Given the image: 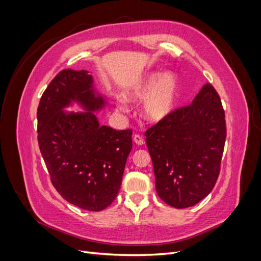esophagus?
I'll use <instances>...</instances> for the list:
<instances>
[{
	"mask_svg": "<svg viewBox=\"0 0 261 261\" xmlns=\"http://www.w3.org/2000/svg\"><path fill=\"white\" fill-rule=\"evenodd\" d=\"M133 140H134V143H135L136 145H139V146H141V145H144V144H145V140H144V138L141 137L140 135H134Z\"/></svg>",
	"mask_w": 261,
	"mask_h": 261,
	"instance_id": "34e87169",
	"label": "esophagus"
}]
</instances>
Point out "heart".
I'll return each instance as SVG.
<instances>
[{"instance_id":"obj_1","label":"heart","mask_w":261,"mask_h":261,"mask_svg":"<svg viewBox=\"0 0 261 261\" xmlns=\"http://www.w3.org/2000/svg\"><path fill=\"white\" fill-rule=\"evenodd\" d=\"M126 101H143V115L150 122H162L175 111L179 98V84L174 73L151 72L134 84L123 93ZM117 109L124 111V100L120 99Z\"/></svg>"}]
</instances>
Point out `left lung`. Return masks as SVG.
<instances>
[{"mask_svg":"<svg viewBox=\"0 0 261 261\" xmlns=\"http://www.w3.org/2000/svg\"><path fill=\"white\" fill-rule=\"evenodd\" d=\"M145 136L156 193L165 203L183 209L210 194L226 137L222 103L210 84L202 86L192 105L175 110Z\"/></svg>","mask_w":261,"mask_h":261,"instance_id":"1","label":"left lung"}]
</instances>
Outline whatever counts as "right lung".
<instances>
[{
    "instance_id": "obj_1",
    "label": "right lung",
    "mask_w": 261,
    "mask_h": 261,
    "mask_svg": "<svg viewBox=\"0 0 261 261\" xmlns=\"http://www.w3.org/2000/svg\"><path fill=\"white\" fill-rule=\"evenodd\" d=\"M74 103L87 112L65 111ZM106 105L89 72L63 69L46 87L37 112L39 148L54 188L88 211L113 202L133 147L132 129L100 125L93 112Z\"/></svg>"
}]
</instances>
